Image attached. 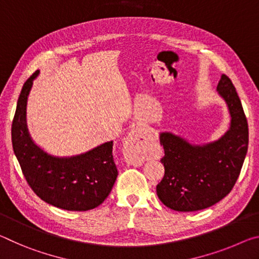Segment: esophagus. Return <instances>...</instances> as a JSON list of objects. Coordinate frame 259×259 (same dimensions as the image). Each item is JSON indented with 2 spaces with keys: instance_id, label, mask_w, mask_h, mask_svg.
I'll return each mask as SVG.
<instances>
[{
  "instance_id": "obj_1",
  "label": "esophagus",
  "mask_w": 259,
  "mask_h": 259,
  "mask_svg": "<svg viewBox=\"0 0 259 259\" xmlns=\"http://www.w3.org/2000/svg\"><path fill=\"white\" fill-rule=\"evenodd\" d=\"M154 141L151 131L137 128L130 133L125 141V156L127 162L133 165H141L149 155V147Z\"/></svg>"
}]
</instances>
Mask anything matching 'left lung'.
<instances>
[{
    "instance_id": "left-lung-1",
    "label": "left lung",
    "mask_w": 259,
    "mask_h": 259,
    "mask_svg": "<svg viewBox=\"0 0 259 259\" xmlns=\"http://www.w3.org/2000/svg\"><path fill=\"white\" fill-rule=\"evenodd\" d=\"M231 114V127L214 142L197 146L172 133H160L165 173L156 187L164 205L189 212L206 209L234 187L248 150L247 118L234 84L223 74L217 86Z\"/></svg>"
}]
</instances>
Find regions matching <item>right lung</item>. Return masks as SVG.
<instances>
[{"label":"right lung","mask_w":259,"mask_h":259,"mask_svg":"<svg viewBox=\"0 0 259 259\" xmlns=\"http://www.w3.org/2000/svg\"><path fill=\"white\" fill-rule=\"evenodd\" d=\"M34 72L20 92L11 126L12 148L23 175L42 201L69 211H87L103 203L111 192L118 171L112 156V141L72 157L47 154L29 137L26 103Z\"/></svg>","instance_id":"1"}]
</instances>
